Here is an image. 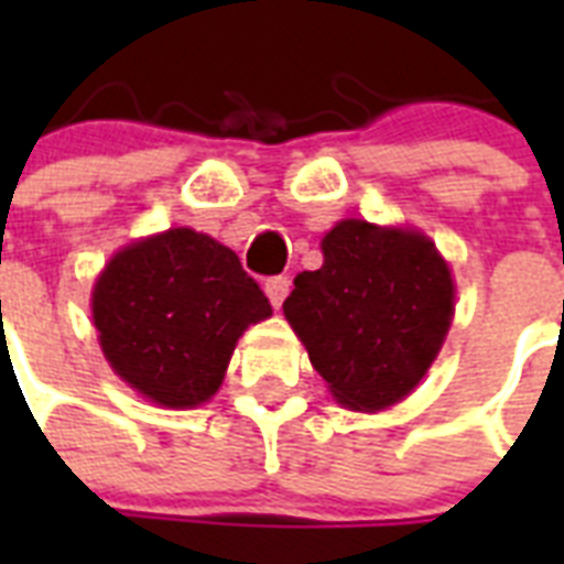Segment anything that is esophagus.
<instances>
[{"label":"esophagus","mask_w":564,"mask_h":564,"mask_svg":"<svg viewBox=\"0 0 564 564\" xmlns=\"http://www.w3.org/2000/svg\"><path fill=\"white\" fill-rule=\"evenodd\" d=\"M290 290H292V281L286 278V274H274V278L265 281V295H269V301H272V307H281L283 299L290 295Z\"/></svg>","instance_id":"34e87169"}]
</instances>
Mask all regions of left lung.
Listing matches in <instances>:
<instances>
[{
  "label": "left lung",
  "instance_id": "1",
  "mask_svg": "<svg viewBox=\"0 0 564 564\" xmlns=\"http://www.w3.org/2000/svg\"><path fill=\"white\" fill-rule=\"evenodd\" d=\"M325 263L283 301L310 362L351 410L392 406L436 360L454 316V281L436 246L412 230L339 221Z\"/></svg>",
  "mask_w": 564,
  "mask_h": 564
}]
</instances>
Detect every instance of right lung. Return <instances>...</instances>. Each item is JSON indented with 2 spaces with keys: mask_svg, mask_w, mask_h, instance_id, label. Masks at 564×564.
I'll return each instance as SVG.
<instances>
[{
  "mask_svg": "<svg viewBox=\"0 0 564 564\" xmlns=\"http://www.w3.org/2000/svg\"><path fill=\"white\" fill-rule=\"evenodd\" d=\"M269 316L272 304L239 257L189 228L119 251L93 290L108 362L163 406L207 401L242 330Z\"/></svg>",
  "mask_w": 564,
  "mask_h": 564,
  "instance_id": "obj_1",
  "label": "right lung"
}]
</instances>
